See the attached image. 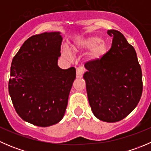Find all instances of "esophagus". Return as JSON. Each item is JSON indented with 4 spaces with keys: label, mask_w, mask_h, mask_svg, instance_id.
<instances>
[{
    "label": "esophagus",
    "mask_w": 151,
    "mask_h": 151,
    "mask_svg": "<svg viewBox=\"0 0 151 151\" xmlns=\"http://www.w3.org/2000/svg\"><path fill=\"white\" fill-rule=\"evenodd\" d=\"M84 72L85 70L83 67H78V68H77V77H82V76L83 75V74H84Z\"/></svg>",
    "instance_id": "obj_1"
}]
</instances>
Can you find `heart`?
Returning <instances> with one entry per match:
<instances>
[{
    "instance_id": "1",
    "label": "heart",
    "mask_w": 151,
    "mask_h": 151,
    "mask_svg": "<svg viewBox=\"0 0 151 151\" xmlns=\"http://www.w3.org/2000/svg\"><path fill=\"white\" fill-rule=\"evenodd\" d=\"M91 49H93L90 54L91 59L98 60L106 53V45L103 42L101 38L99 36H91L79 41L75 46L73 47L72 50L74 52H77L80 50H88ZM64 55L66 57L70 58V54L67 50L64 51Z\"/></svg>"
}]
</instances>
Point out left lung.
<instances>
[{"label":"left lung","mask_w":151,"mask_h":151,"mask_svg":"<svg viewBox=\"0 0 151 151\" xmlns=\"http://www.w3.org/2000/svg\"><path fill=\"white\" fill-rule=\"evenodd\" d=\"M110 50L100 59L87 62L83 75L93 115L108 123L120 121L134 110L142 93V74L134 48L124 36L109 30Z\"/></svg>","instance_id":"obj_1"}]
</instances>
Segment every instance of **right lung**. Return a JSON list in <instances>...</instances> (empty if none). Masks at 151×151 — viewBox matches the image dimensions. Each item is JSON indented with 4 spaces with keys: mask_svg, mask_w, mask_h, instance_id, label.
Segmentation results:
<instances>
[{
    "mask_svg": "<svg viewBox=\"0 0 151 151\" xmlns=\"http://www.w3.org/2000/svg\"><path fill=\"white\" fill-rule=\"evenodd\" d=\"M60 32L32 36L12 62L9 92L19 116L35 126L47 127L63 118L76 69L58 65Z\"/></svg>",
    "mask_w": 151,
    "mask_h": 151,
    "instance_id": "1",
    "label": "right lung"
}]
</instances>
